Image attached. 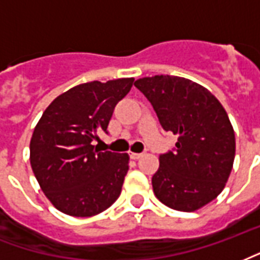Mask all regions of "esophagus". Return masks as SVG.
<instances>
[{
  "instance_id": "esophagus-1",
  "label": "esophagus",
  "mask_w": 260,
  "mask_h": 260,
  "mask_svg": "<svg viewBox=\"0 0 260 260\" xmlns=\"http://www.w3.org/2000/svg\"><path fill=\"white\" fill-rule=\"evenodd\" d=\"M142 155H143V153H132V151L129 153V157L132 159H139Z\"/></svg>"
}]
</instances>
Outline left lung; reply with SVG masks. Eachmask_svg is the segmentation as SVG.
Segmentation results:
<instances>
[{"instance_id": "8db88e82", "label": "left lung", "mask_w": 260, "mask_h": 260, "mask_svg": "<svg viewBox=\"0 0 260 260\" xmlns=\"http://www.w3.org/2000/svg\"><path fill=\"white\" fill-rule=\"evenodd\" d=\"M135 86L164 131L178 135L174 149L159 154V168L151 178L155 197L183 212L211 203L228 182L236 154L226 110L207 88L182 77H145Z\"/></svg>"}]
</instances>
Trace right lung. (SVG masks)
I'll return each mask as SVG.
<instances>
[{"instance_id":"1","label":"right lung","mask_w":260,"mask_h":260,"mask_svg":"<svg viewBox=\"0 0 260 260\" xmlns=\"http://www.w3.org/2000/svg\"><path fill=\"white\" fill-rule=\"evenodd\" d=\"M134 78L92 81L57 96L30 142L32 172L60 212L86 218L103 212L120 197L129 165L126 153L101 151L92 140L106 132L117 103Z\"/></svg>"}]
</instances>
